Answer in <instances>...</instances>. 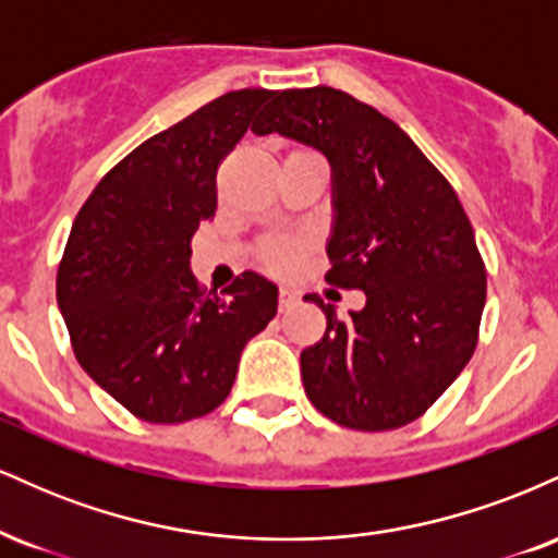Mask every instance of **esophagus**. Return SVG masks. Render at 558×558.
Masks as SVG:
<instances>
[{"label": "esophagus", "mask_w": 558, "mask_h": 558, "mask_svg": "<svg viewBox=\"0 0 558 558\" xmlns=\"http://www.w3.org/2000/svg\"><path fill=\"white\" fill-rule=\"evenodd\" d=\"M296 304H299V291H293V288H280V293H278L280 312L293 310V306H296Z\"/></svg>", "instance_id": "1"}]
</instances>
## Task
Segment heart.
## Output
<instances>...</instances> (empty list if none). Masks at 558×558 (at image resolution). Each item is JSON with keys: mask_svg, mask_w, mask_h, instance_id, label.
I'll return each instance as SVG.
<instances>
[{"mask_svg": "<svg viewBox=\"0 0 558 558\" xmlns=\"http://www.w3.org/2000/svg\"><path fill=\"white\" fill-rule=\"evenodd\" d=\"M301 252V241L291 239V235H278V239L265 241L259 246L262 265L270 267L275 272H286L296 265Z\"/></svg>", "mask_w": 558, "mask_h": 558, "instance_id": "obj_1", "label": "heart"}]
</instances>
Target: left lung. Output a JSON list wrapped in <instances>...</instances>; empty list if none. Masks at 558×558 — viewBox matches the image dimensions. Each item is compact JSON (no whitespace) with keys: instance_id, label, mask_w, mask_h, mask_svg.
<instances>
[{"instance_id":"left-lung-1","label":"left lung","mask_w":558,"mask_h":558,"mask_svg":"<svg viewBox=\"0 0 558 558\" xmlns=\"http://www.w3.org/2000/svg\"><path fill=\"white\" fill-rule=\"evenodd\" d=\"M252 131L328 157L336 217L325 280L367 296L349 317L306 296L328 319L325 336L301 351L306 396L351 430L409 425L477 345L488 283L457 191L393 120L338 88L272 94Z\"/></svg>"}]
</instances>
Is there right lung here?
<instances>
[{"mask_svg": "<svg viewBox=\"0 0 558 558\" xmlns=\"http://www.w3.org/2000/svg\"><path fill=\"white\" fill-rule=\"evenodd\" d=\"M272 94H222L146 138L70 228L57 304L75 360L138 420L178 425L220 407L243 345L278 312L262 275L243 272L217 296L189 267L191 239L217 209V168Z\"/></svg>", "mask_w": 558, "mask_h": 558, "instance_id": "1", "label": "right lung"}]
</instances>
